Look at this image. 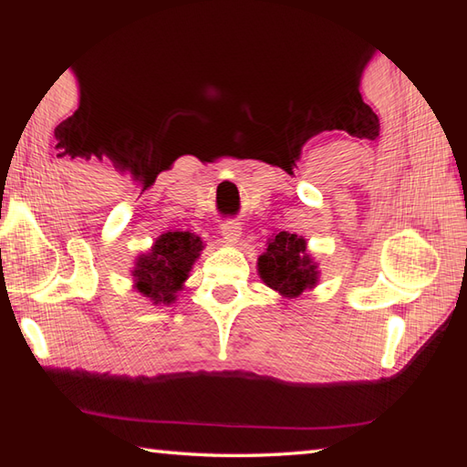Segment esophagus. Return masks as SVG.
<instances>
[{
	"mask_svg": "<svg viewBox=\"0 0 467 467\" xmlns=\"http://www.w3.org/2000/svg\"><path fill=\"white\" fill-rule=\"evenodd\" d=\"M223 236L226 241H236L241 236V223L236 220H226L223 224Z\"/></svg>",
	"mask_w": 467,
	"mask_h": 467,
	"instance_id": "34e87169",
	"label": "esophagus"
}]
</instances>
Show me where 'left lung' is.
Listing matches in <instances>:
<instances>
[{
  "label": "left lung",
  "instance_id": "obj_1",
  "mask_svg": "<svg viewBox=\"0 0 467 467\" xmlns=\"http://www.w3.org/2000/svg\"><path fill=\"white\" fill-rule=\"evenodd\" d=\"M259 275L284 296H298L317 282V265L306 255V243L296 234L278 233L259 257Z\"/></svg>",
  "mask_w": 467,
  "mask_h": 467
}]
</instances>
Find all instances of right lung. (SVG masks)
<instances>
[{
    "instance_id": "1",
    "label": "right lung",
    "mask_w": 467,
    "mask_h": 467,
    "mask_svg": "<svg viewBox=\"0 0 467 467\" xmlns=\"http://www.w3.org/2000/svg\"><path fill=\"white\" fill-rule=\"evenodd\" d=\"M202 251L200 236L192 233H164L148 255L138 259L133 278L136 288L154 303H172L175 292L187 280L193 262Z\"/></svg>"
}]
</instances>
